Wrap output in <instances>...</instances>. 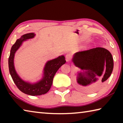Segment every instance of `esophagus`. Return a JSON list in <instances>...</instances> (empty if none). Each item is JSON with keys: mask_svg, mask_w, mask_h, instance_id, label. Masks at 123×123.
<instances>
[{"mask_svg": "<svg viewBox=\"0 0 123 123\" xmlns=\"http://www.w3.org/2000/svg\"><path fill=\"white\" fill-rule=\"evenodd\" d=\"M70 60V56L69 54H67L66 55V60L67 62H69Z\"/></svg>", "mask_w": 123, "mask_h": 123, "instance_id": "esophagus-1", "label": "esophagus"}]
</instances>
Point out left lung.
Masks as SVG:
<instances>
[{"label": "left lung", "instance_id": "left-lung-1", "mask_svg": "<svg viewBox=\"0 0 123 123\" xmlns=\"http://www.w3.org/2000/svg\"><path fill=\"white\" fill-rule=\"evenodd\" d=\"M72 61L76 67L81 69L78 72L77 87L84 91H89L95 86H91L101 77L98 85L103 84L111 76L113 69L112 54L103 48H95L75 53Z\"/></svg>", "mask_w": 123, "mask_h": 123}]
</instances>
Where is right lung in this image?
<instances>
[{
    "instance_id": "obj_1",
    "label": "right lung",
    "mask_w": 123,
    "mask_h": 123,
    "mask_svg": "<svg viewBox=\"0 0 123 123\" xmlns=\"http://www.w3.org/2000/svg\"><path fill=\"white\" fill-rule=\"evenodd\" d=\"M35 35V33H29L23 35L18 39L12 45L9 58V72L14 84L23 93L32 96L44 94L49 91L56 73L66 62L63 55L60 56L46 62L43 70L42 78L40 80L35 83H30L23 80L18 75L15 69L14 65V55L24 41L33 38Z\"/></svg>"
}]
</instances>
